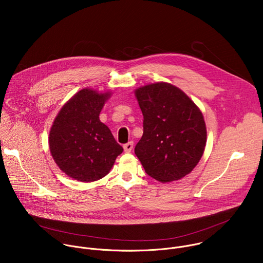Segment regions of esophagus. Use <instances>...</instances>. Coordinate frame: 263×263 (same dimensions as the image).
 I'll return each instance as SVG.
<instances>
[{"instance_id": "esophagus-1", "label": "esophagus", "mask_w": 263, "mask_h": 263, "mask_svg": "<svg viewBox=\"0 0 263 263\" xmlns=\"http://www.w3.org/2000/svg\"><path fill=\"white\" fill-rule=\"evenodd\" d=\"M132 148H133V141H129V142H127V143H125V144H124V149H125V152L129 153V152H131V151H132Z\"/></svg>"}]
</instances>
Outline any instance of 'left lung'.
<instances>
[{
    "mask_svg": "<svg viewBox=\"0 0 263 263\" xmlns=\"http://www.w3.org/2000/svg\"><path fill=\"white\" fill-rule=\"evenodd\" d=\"M143 134L134 152L145 173L160 182L179 180L199 163L206 145L200 109L178 87L158 82L135 90Z\"/></svg>",
    "mask_w": 263,
    "mask_h": 263,
    "instance_id": "left-lung-1",
    "label": "left lung"
}]
</instances>
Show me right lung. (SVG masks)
Listing matches in <instances>:
<instances>
[{
	"label": "right lung",
	"instance_id": "1",
	"mask_svg": "<svg viewBox=\"0 0 263 263\" xmlns=\"http://www.w3.org/2000/svg\"><path fill=\"white\" fill-rule=\"evenodd\" d=\"M109 92L82 89L61 108L50 131L51 154L68 177L92 182L105 177L124 148L100 119Z\"/></svg>",
	"mask_w": 263,
	"mask_h": 263
}]
</instances>
